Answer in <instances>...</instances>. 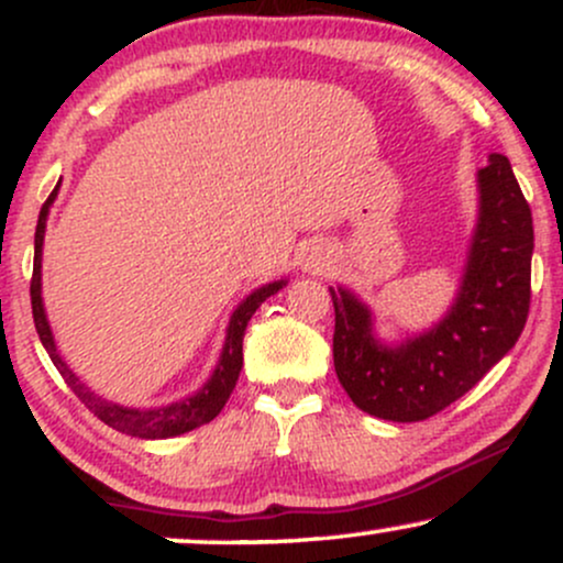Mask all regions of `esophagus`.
Masks as SVG:
<instances>
[{
  "instance_id": "obj_1",
  "label": "esophagus",
  "mask_w": 563,
  "mask_h": 563,
  "mask_svg": "<svg viewBox=\"0 0 563 563\" xmlns=\"http://www.w3.org/2000/svg\"><path fill=\"white\" fill-rule=\"evenodd\" d=\"M328 262H331V254H328V249H322V245H312V249H307V254H303V269H307V273H320V269L328 267Z\"/></svg>"
}]
</instances>
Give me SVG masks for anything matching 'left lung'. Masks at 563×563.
Segmentation results:
<instances>
[{
	"instance_id": "left-lung-1",
	"label": "left lung",
	"mask_w": 563,
	"mask_h": 563,
	"mask_svg": "<svg viewBox=\"0 0 563 563\" xmlns=\"http://www.w3.org/2000/svg\"><path fill=\"white\" fill-rule=\"evenodd\" d=\"M476 192L461 283L431 328L386 341L376 331V312L352 288H328L335 307V376L367 416L426 421L474 389L525 331L534 230L506 156L489 153L476 172Z\"/></svg>"
}]
</instances>
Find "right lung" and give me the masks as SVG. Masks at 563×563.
Segmentation results:
<instances>
[{
    "label": "right lung",
    "mask_w": 563,
    "mask_h": 563,
    "mask_svg": "<svg viewBox=\"0 0 563 563\" xmlns=\"http://www.w3.org/2000/svg\"><path fill=\"white\" fill-rule=\"evenodd\" d=\"M57 190H60V185L55 187L53 196L47 198V203H44L42 211H38L36 235H34V277H31V309H34L36 333L38 339H42V346L47 349L49 360H53L57 371H60V376L66 378V384L74 389L76 397H79L102 423H108L111 429L121 431V434L137 437V439H169V437L187 434V431L198 429V426L214 421L219 412H222L224 402L230 399L232 389H235L238 376H241L245 325H249L251 314L262 307V301H267L269 296H275L277 290L288 286L286 277H280V280H273V283H264V286L251 290V294L238 303L235 312L230 314L228 331H224V344H222V352H219L217 367L211 371L209 380H206L196 394H187V397L177 399V402L156 405V407H129V405L113 402V399L100 397V394L89 389V386L84 384L74 371H70L66 360L60 357L53 328H49V320H47V309H44L42 249H44V232H47V217L57 198Z\"/></svg>",
    "instance_id": "obj_1"
}]
</instances>
